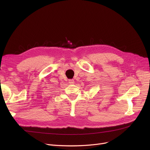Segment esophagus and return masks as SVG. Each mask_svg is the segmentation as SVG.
<instances>
[{"instance_id":"1","label":"esophagus","mask_w":150,"mask_h":150,"mask_svg":"<svg viewBox=\"0 0 150 150\" xmlns=\"http://www.w3.org/2000/svg\"><path fill=\"white\" fill-rule=\"evenodd\" d=\"M69 84H74L75 82H74V80H69Z\"/></svg>"}]
</instances>
